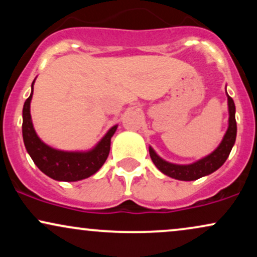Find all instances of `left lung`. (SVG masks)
<instances>
[{
    "label": "left lung",
    "instance_id": "obj_1",
    "mask_svg": "<svg viewBox=\"0 0 257 257\" xmlns=\"http://www.w3.org/2000/svg\"><path fill=\"white\" fill-rule=\"evenodd\" d=\"M227 94V91H226ZM227 102H228V128H227L226 134L223 135L222 141L220 145L216 147V150L210 153V155L205 156L204 158L199 159V161L194 162L191 164H174L170 162L164 161L161 158L155 150L151 146L149 147L150 157L155 166L161 170L162 173L166 174L167 176L170 178L181 180V181H193L203 176L209 175V174L214 173L217 170L226 162L228 158L229 153L233 145L235 143V137H237V122H235V106L234 101L231 96L227 94Z\"/></svg>",
    "mask_w": 257,
    "mask_h": 257
}]
</instances>
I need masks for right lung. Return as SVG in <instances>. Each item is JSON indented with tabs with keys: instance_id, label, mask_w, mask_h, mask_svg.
Here are the masks:
<instances>
[{
	"instance_id": "right-lung-1",
	"label": "right lung",
	"mask_w": 257,
	"mask_h": 257,
	"mask_svg": "<svg viewBox=\"0 0 257 257\" xmlns=\"http://www.w3.org/2000/svg\"><path fill=\"white\" fill-rule=\"evenodd\" d=\"M35 79L31 84L30 96L26 99L23 107V140L26 151L41 172L57 181H79L94 175L108 157L111 138L118 125L108 129L101 140L88 151H61L53 149L38 138L32 124L30 104Z\"/></svg>"
}]
</instances>
